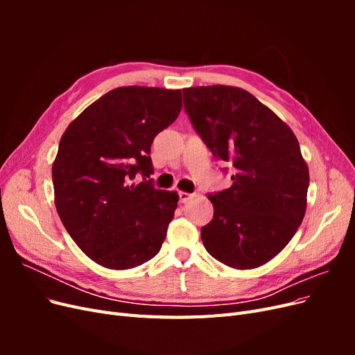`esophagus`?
<instances>
[{
	"label": "esophagus",
	"instance_id": "34e87169",
	"mask_svg": "<svg viewBox=\"0 0 355 355\" xmlns=\"http://www.w3.org/2000/svg\"><path fill=\"white\" fill-rule=\"evenodd\" d=\"M192 198V194H189V192H184V191H180L179 192V201L184 204V202H187L188 200H191Z\"/></svg>",
	"mask_w": 355,
	"mask_h": 355
}]
</instances>
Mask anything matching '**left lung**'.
Masks as SVG:
<instances>
[{
	"label": "left lung",
	"mask_w": 355,
	"mask_h": 355,
	"mask_svg": "<svg viewBox=\"0 0 355 355\" xmlns=\"http://www.w3.org/2000/svg\"><path fill=\"white\" fill-rule=\"evenodd\" d=\"M185 110L213 154L231 161V188L209 196L213 219L201 240L235 270L270 262L296 234L306 210L309 171L295 133L254 96L232 85L184 89Z\"/></svg>",
	"instance_id": "1"
}]
</instances>
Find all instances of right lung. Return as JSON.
Here are the masks:
<instances>
[{
  "mask_svg": "<svg viewBox=\"0 0 355 355\" xmlns=\"http://www.w3.org/2000/svg\"><path fill=\"white\" fill-rule=\"evenodd\" d=\"M182 110L180 90L127 85L87 106L63 133L51 176L59 218L92 261L130 270L159 252L179 196L153 182L154 137Z\"/></svg>",
  "mask_w": 355,
  "mask_h": 355,
  "instance_id": "add662e5",
  "label": "right lung"
}]
</instances>
